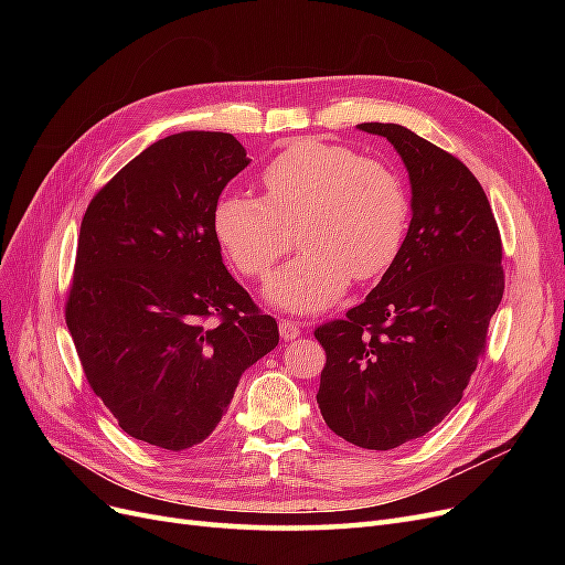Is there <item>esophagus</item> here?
I'll return each instance as SVG.
<instances>
[{"mask_svg": "<svg viewBox=\"0 0 565 565\" xmlns=\"http://www.w3.org/2000/svg\"><path fill=\"white\" fill-rule=\"evenodd\" d=\"M301 334V324L295 320H280V337L285 341H292Z\"/></svg>", "mask_w": 565, "mask_h": 565, "instance_id": "esophagus-1", "label": "esophagus"}]
</instances>
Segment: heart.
<instances>
[{
    "instance_id": "heart-1",
    "label": "heart",
    "mask_w": 565,
    "mask_h": 565,
    "mask_svg": "<svg viewBox=\"0 0 565 565\" xmlns=\"http://www.w3.org/2000/svg\"><path fill=\"white\" fill-rule=\"evenodd\" d=\"M264 198L228 193L212 214L216 243L247 278H264L292 247L303 252L273 273L264 297L289 313L328 309L351 276H382L405 241L407 193L382 162L347 146L301 139L282 148L262 172Z\"/></svg>"
}]
</instances>
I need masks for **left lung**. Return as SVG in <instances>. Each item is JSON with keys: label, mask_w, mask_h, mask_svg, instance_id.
Instances as JSON below:
<instances>
[{"label": "left lung", "mask_w": 565, "mask_h": 565, "mask_svg": "<svg viewBox=\"0 0 565 565\" xmlns=\"http://www.w3.org/2000/svg\"><path fill=\"white\" fill-rule=\"evenodd\" d=\"M358 129L396 148L413 218L367 299L316 330L328 355L316 398L337 436L391 450L461 401L504 295L502 241L481 183L455 156L401 125Z\"/></svg>", "instance_id": "obj_1"}]
</instances>
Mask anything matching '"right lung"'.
I'll return each instance as SVG.
<instances>
[{
    "instance_id": "right-lung-1",
    "label": "right lung",
    "mask_w": 565,
    "mask_h": 565,
    "mask_svg": "<svg viewBox=\"0 0 565 565\" xmlns=\"http://www.w3.org/2000/svg\"><path fill=\"white\" fill-rule=\"evenodd\" d=\"M249 158L224 131L148 146L82 218L65 320L89 386L136 440L185 450L207 438L243 372L278 347L221 259L214 204Z\"/></svg>"
}]
</instances>
